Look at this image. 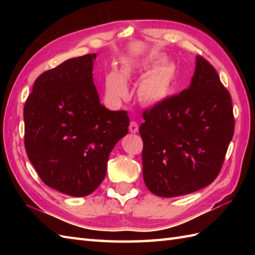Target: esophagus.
Masks as SVG:
<instances>
[{"label": "esophagus", "mask_w": 255, "mask_h": 255, "mask_svg": "<svg viewBox=\"0 0 255 255\" xmlns=\"http://www.w3.org/2000/svg\"><path fill=\"white\" fill-rule=\"evenodd\" d=\"M138 130H139L138 124H137L136 122L132 121V122L130 123V125H129V131L132 132V133H136V132H138Z\"/></svg>", "instance_id": "esophagus-1"}]
</instances>
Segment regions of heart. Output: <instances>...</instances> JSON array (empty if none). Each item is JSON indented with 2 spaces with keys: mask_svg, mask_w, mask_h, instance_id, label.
Returning a JSON list of instances; mask_svg holds the SVG:
<instances>
[{
  "mask_svg": "<svg viewBox=\"0 0 255 255\" xmlns=\"http://www.w3.org/2000/svg\"><path fill=\"white\" fill-rule=\"evenodd\" d=\"M163 58L153 56L140 61L125 60L121 72L111 70L104 80L105 92L108 99L119 102L128 96L126 81L144 79L139 85L140 100L147 104H159L171 94L175 81V69L169 63L163 64Z\"/></svg>",
  "mask_w": 255,
  "mask_h": 255,
  "instance_id": "1",
  "label": "heart"
}]
</instances>
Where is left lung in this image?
Wrapping results in <instances>:
<instances>
[{"label": "left lung", "instance_id": "obj_1", "mask_svg": "<svg viewBox=\"0 0 255 255\" xmlns=\"http://www.w3.org/2000/svg\"><path fill=\"white\" fill-rule=\"evenodd\" d=\"M231 96L215 68L202 56L188 89L144 111L145 186L160 197H175L206 187L218 176L234 137Z\"/></svg>", "mask_w": 255, "mask_h": 255}]
</instances>
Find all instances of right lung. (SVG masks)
Returning a JSON list of instances; mask_svg holds the SVG:
<instances>
[{"mask_svg":"<svg viewBox=\"0 0 255 255\" xmlns=\"http://www.w3.org/2000/svg\"><path fill=\"white\" fill-rule=\"evenodd\" d=\"M95 59L72 58L40 74L24 106L27 156L46 185L74 197L100 186L111 151L129 127L126 111L101 104Z\"/></svg>","mask_w":255,"mask_h":255,"instance_id":"obj_1","label":"right lung"}]
</instances>
